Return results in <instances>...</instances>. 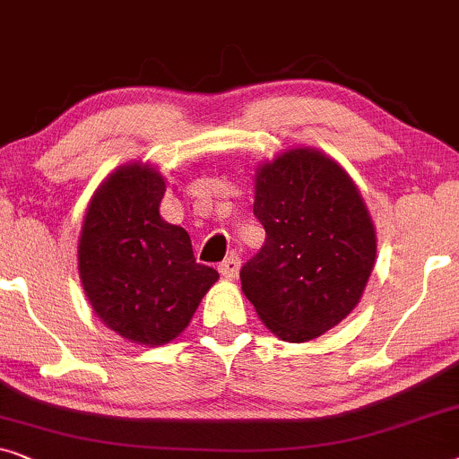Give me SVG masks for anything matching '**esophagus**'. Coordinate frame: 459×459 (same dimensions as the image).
Here are the masks:
<instances>
[{
	"instance_id": "34e87169",
	"label": "esophagus",
	"mask_w": 459,
	"mask_h": 459,
	"mask_svg": "<svg viewBox=\"0 0 459 459\" xmlns=\"http://www.w3.org/2000/svg\"><path fill=\"white\" fill-rule=\"evenodd\" d=\"M238 268H241V260H238L235 254H230L227 260L218 266V270H221V274L224 276V279H230V281L238 276Z\"/></svg>"
}]
</instances>
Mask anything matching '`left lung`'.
<instances>
[{"mask_svg":"<svg viewBox=\"0 0 459 459\" xmlns=\"http://www.w3.org/2000/svg\"><path fill=\"white\" fill-rule=\"evenodd\" d=\"M254 214L266 230L241 289L276 337L303 343L351 314L377 257L356 183L333 158L297 147L255 168Z\"/></svg>","mask_w":459,"mask_h":459,"instance_id":"obj_1","label":"left lung"}]
</instances>
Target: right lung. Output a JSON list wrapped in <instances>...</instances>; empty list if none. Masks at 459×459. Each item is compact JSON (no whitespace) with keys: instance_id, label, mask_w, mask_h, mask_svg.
Segmentation results:
<instances>
[{"instance_id":"obj_1","label":"right lung","mask_w":459,"mask_h":459,"mask_svg":"<svg viewBox=\"0 0 459 459\" xmlns=\"http://www.w3.org/2000/svg\"><path fill=\"white\" fill-rule=\"evenodd\" d=\"M166 180L150 164L109 174L89 202L79 274L103 325L137 345H166L189 326L218 281L195 262L189 232L160 216Z\"/></svg>"}]
</instances>
